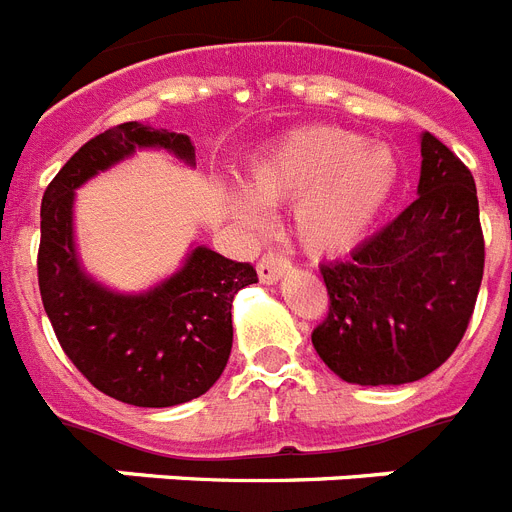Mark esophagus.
Segmentation results:
<instances>
[{
    "instance_id": "obj_1",
    "label": "esophagus",
    "mask_w": 512,
    "mask_h": 512,
    "mask_svg": "<svg viewBox=\"0 0 512 512\" xmlns=\"http://www.w3.org/2000/svg\"><path fill=\"white\" fill-rule=\"evenodd\" d=\"M256 269H259V279L264 282V285H274V282H277V279L282 277L287 269H290V261H287L285 256H279V253L269 251L261 256V261Z\"/></svg>"
}]
</instances>
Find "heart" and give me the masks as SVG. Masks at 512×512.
<instances>
[{
  "mask_svg": "<svg viewBox=\"0 0 512 512\" xmlns=\"http://www.w3.org/2000/svg\"><path fill=\"white\" fill-rule=\"evenodd\" d=\"M399 181V160L383 144H365L357 131L316 124L292 131L248 170L246 191L230 194L243 225L264 222L261 207L295 204L300 246L316 256L355 248L381 217Z\"/></svg>",
  "mask_w": 512,
  "mask_h": 512,
  "instance_id": "heart-1",
  "label": "heart"
}]
</instances>
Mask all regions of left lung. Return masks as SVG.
<instances>
[{
	"label": "left lung",
	"instance_id": "left-lung-1",
	"mask_svg": "<svg viewBox=\"0 0 512 512\" xmlns=\"http://www.w3.org/2000/svg\"><path fill=\"white\" fill-rule=\"evenodd\" d=\"M419 196L344 261L321 264L329 313L310 339L342 381L401 386L438 370L469 329L484 274L471 170L422 134Z\"/></svg>",
	"mask_w": 512,
	"mask_h": 512
}]
</instances>
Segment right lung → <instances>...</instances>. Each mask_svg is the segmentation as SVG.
<instances>
[{"label":"right lung","mask_w":512,"mask_h":512,"mask_svg":"<svg viewBox=\"0 0 512 512\" xmlns=\"http://www.w3.org/2000/svg\"><path fill=\"white\" fill-rule=\"evenodd\" d=\"M139 147H165L194 163L186 134L126 121L85 142L48 183L41 202L38 287L74 368L98 391L134 406H176L217 383L233 347V298L259 282L246 261L199 246L183 269L144 295H116L80 269L72 238L74 189Z\"/></svg>","instance_id":"right-lung-1"}]
</instances>
